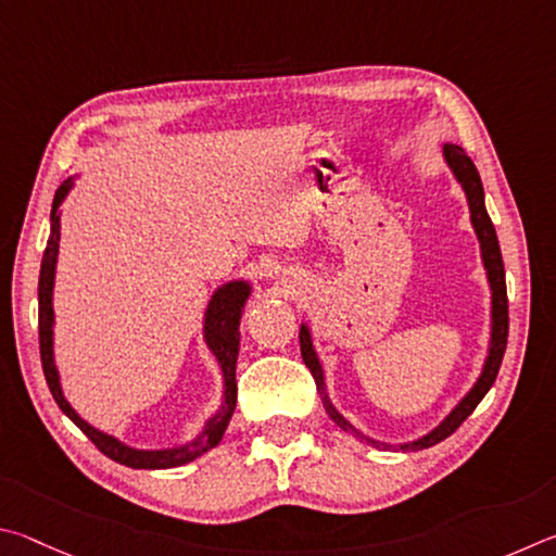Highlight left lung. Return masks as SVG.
Segmentation results:
<instances>
[{
  "mask_svg": "<svg viewBox=\"0 0 556 556\" xmlns=\"http://www.w3.org/2000/svg\"><path fill=\"white\" fill-rule=\"evenodd\" d=\"M444 155H446V163L452 165L454 175L464 185L466 198H469L471 222H473V227H476V233H479V239H481L483 263H485V268H489V280H491V288H493V342H491L489 362H485L483 374L479 378V383L473 386V391L466 395L459 405L454 407V413L446 417V420L440 427H437L434 432H430L427 437H422V440H417L413 444H405L403 446L405 452L427 450V446L442 442V440H446V437L459 430L466 417H469L476 410V405L483 401V395L491 391V386L495 383V376H498V371H501V364H503V356H505V346H508L510 317H508V290H505V268H503V256H501L498 237H495L493 222L489 217V212H485V207H483V188H481L479 170H476L473 161L464 153V149H459V146L446 143L444 146ZM300 352H303V362L309 368V374H313V378H315V386H317L319 395H323V403L327 407L329 417H332V420L339 427H342V430L358 434L354 427L349 425L344 417L334 410L332 403H329L327 391H325L323 368H319V362H317V356L313 352V342H309L307 327H300ZM362 440H366V437H362ZM366 442H371V440H366ZM371 444H376V442H371Z\"/></svg>",
  "mask_w": 556,
  "mask_h": 556,
  "instance_id": "1",
  "label": "left lung"
}]
</instances>
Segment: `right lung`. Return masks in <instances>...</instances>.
<instances>
[{"label":"right lung","instance_id":"obj_1","mask_svg":"<svg viewBox=\"0 0 556 556\" xmlns=\"http://www.w3.org/2000/svg\"><path fill=\"white\" fill-rule=\"evenodd\" d=\"M71 188V180H67L61 190L55 192L53 200V212H51V237H48V247L43 251V261H41V276H38V346H41V364H43V376L46 383L51 388L53 401L58 407L71 417V420L80 427V430L87 434L97 450H100L104 456H110L112 462L129 466V469H170V466H180L188 464L192 459H198L200 454H204L212 446H217L224 430L231 420L233 405H237V356H239V319H241V309L243 303L249 298V286L247 283H231L227 288L217 290V295L212 298L210 309H207V342L214 356L219 358L224 378H227V403H224V410L217 417V420L210 422L207 430H204L202 437L190 442L182 450H173V452H136L124 446L122 442H116L114 437L97 432L94 427L87 425L85 420L77 417L71 405L65 403V397L61 393V383H58V374L53 366V307H51V293H53V273H55V256H58V241H61V224H58V204H61L63 194Z\"/></svg>","mask_w":556,"mask_h":556}]
</instances>
